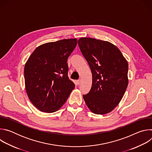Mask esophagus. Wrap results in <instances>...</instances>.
Returning <instances> with one entry per match:
<instances>
[{
  "label": "esophagus",
  "mask_w": 152,
  "mask_h": 152,
  "mask_svg": "<svg viewBox=\"0 0 152 152\" xmlns=\"http://www.w3.org/2000/svg\"><path fill=\"white\" fill-rule=\"evenodd\" d=\"M77 83L79 85V84L81 83V79H79V80H77Z\"/></svg>",
  "instance_id": "1"
}]
</instances>
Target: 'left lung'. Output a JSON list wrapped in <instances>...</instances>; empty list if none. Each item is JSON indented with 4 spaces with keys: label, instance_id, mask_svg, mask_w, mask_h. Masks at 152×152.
Wrapping results in <instances>:
<instances>
[{
    "label": "left lung",
    "instance_id": "left-lung-1",
    "mask_svg": "<svg viewBox=\"0 0 152 152\" xmlns=\"http://www.w3.org/2000/svg\"><path fill=\"white\" fill-rule=\"evenodd\" d=\"M78 45L93 77L90 91L83 95L84 100L93 113H109L118 104L127 87L128 63L111 42L80 38Z\"/></svg>",
    "mask_w": 152,
    "mask_h": 152
}]
</instances>
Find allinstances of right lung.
<instances>
[{"label":"right lung","mask_w":152,"mask_h":152,"mask_svg":"<svg viewBox=\"0 0 152 152\" xmlns=\"http://www.w3.org/2000/svg\"><path fill=\"white\" fill-rule=\"evenodd\" d=\"M76 38L38 46L26 62L25 82L28 97L42 112L58 111L67 100L75 83L68 77L67 59L77 45Z\"/></svg>","instance_id":"add662e5"}]
</instances>
